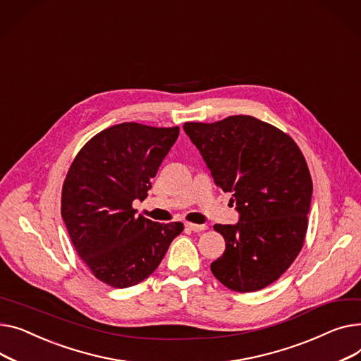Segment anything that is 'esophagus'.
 I'll list each match as a JSON object with an SVG mask.
<instances>
[{"mask_svg": "<svg viewBox=\"0 0 361 361\" xmlns=\"http://www.w3.org/2000/svg\"><path fill=\"white\" fill-rule=\"evenodd\" d=\"M185 228L190 231H204L208 227L205 224H195V223H185Z\"/></svg>", "mask_w": 361, "mask_h": 361, "instance_id": "esophagus-1", "label": "esophagus"}]
</instances>
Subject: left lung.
<instances>
[{"instance_id": "left-lung-1", "label": "left lung", "mask_w": 361, "mask_h": 361, "mask_svg": "<svg viewBox=\"0 0 361 361\" xmlns=\"http://www.w3.org/2000/svg\"><path fill=\"white\" fill-rule=\"evenodd\" d=\"M216 185L231 192L239 223L216 224L226 240L211 272L239 293L261 290L288 269L303 247L312 200L307 163L294 140L253 116L185 122Z\"/></svg>"}]
</instances>
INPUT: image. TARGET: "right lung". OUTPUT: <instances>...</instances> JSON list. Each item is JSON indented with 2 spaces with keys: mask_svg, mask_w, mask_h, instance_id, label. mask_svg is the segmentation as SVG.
Instances as JSON below:
<instances>
[{
  "mask_svg": "<svg viewBox=\"0 0 361 361\" xmlns=\"http://www.w3.org/2000/svg\"><path fill=\"white\" fill-rule=\"evenodd\" d=\"M178 135L179 126L118 123L84 144L71 163L61 216L78 257L102 283L115 288L141 283L183 230L179 221L137 217L133 208L134 200L147 197Z\"/></svg>",
  "mask_w": 361,
  "mask_h": 361,
  "instance_id": "right-lung-1",
  "label": "right lung"
}]
</instances>
